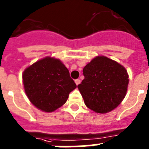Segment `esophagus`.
I'll use <instances>...</instances> for the list:
<instances>
[{
	"instance_id": "esophagus-1",
	"label": "esophagus",
	"mask_w": 149,
	"mask_h": 149,
	"mask_svg": "<svg viewBox=\"0 0 149 149\" xmlns=\"http://www.w3.org/2000/svg\"><path fill=\"white\" fill-rule=\"evenodd\" d=\"M74 82H75L76 85H78V84H80V83H81V80L80 79H76L75 81H74Z\"/></svg>"
}]
</instances>
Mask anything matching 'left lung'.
<instances>
[{"mask_svg": "<svg viewBox=\"0 0 149 149\" xmlns=\"http://www.w3.org/2000/svg\"><path fill=\"white\" fill-rule=\"evenodd\" d=\"M84 79L77 86L88 108L107 113L121 104L127 93L126 68L105 56H97L83 69Z\"/></svg>", "mask_w": 149, "mask_h": 149, "instance_id": "obj_1", "label": "left lung"}]
</instances>
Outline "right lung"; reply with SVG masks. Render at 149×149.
Listing matches in <instances>:
<instances>
[{"mask_svg":"<svg viewBox=\"0 0 149 149\" xmlns=\"http://www.w3.org/2000/svg\"><path fill=\"white\" fill-rule=\"evenodd\" d=\"M22 81L27 98L34 106L51 113L66 102L77 87L68 68L59 59L46 56L24 69Z\"/></svg>","mask_w":149,"mask_h":149,"instance_id":"obj_1","label":"right lung"}]
</instances>
